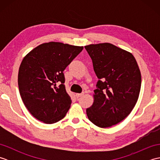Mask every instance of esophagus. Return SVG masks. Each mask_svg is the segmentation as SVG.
<instances>
[{
    "instance_id": "34e87169",
    "label": "esophagus",
    "mask_w": 160,
    "mask_h": 160,
    "mask_svg": "<svg viewBox=\"0 0 160 160\" xmlns=\"http://www.w3.org/2000/svg\"><path fill=\"white\" fill-rule=\"evenodd\" d=\"M84 93H76V98H78L82 97V96H84Z\"/></svg>"
}]
</instances>
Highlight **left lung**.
Returning <instances> with one entry per match:
<instances>
[{
	"mask_svg": "<svg viewBox=\"0 0 160 160\" xmlns=\"http://www.w3.org/2000/svg\"><path fill=\"white\" fill-rule=\"evenodd\" d=\"M99 80L93 103L87 108L89 120L97 127L108 128L131 113L141 89V72L133 55L104 42L84 46Z\"/></svg>",
	"mask_w": 160,
	"mask_h": 160,
	"instance_id": "8db88e82",
	"label": "left lung"
}]
</instances>
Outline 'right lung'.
Wrapping results in <instances>:
<instances>
[{
  "label": "right lung",
  "mask_w": 160,
  "mask_h": 160,
  "mask_svg": "<svg viewBox=\"0 0 160 160\" xmlns=\"http://www.w3.org/2000/svg\"><path fill=\"white\" fill-rule=\"evenodd\" d=\"M83 48L49 42L24 57L18 71L19 92L25 106L37 120L53 124L66 115L71 99L66 91L63 71Z\"/></svg>",
  "instance_id": "1"
}]
</instances>
